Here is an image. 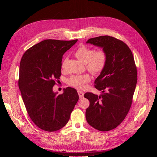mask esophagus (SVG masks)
<instances>
[{"label": "esophagus", "instance_id": "esophagus-1", "mask_svg": "<svg viewBox=\"0 0 157 157\" xmlns=\"http://www.w3.org/2000/svg\"><path fill=\"white\" fill-rule=\"evenodd\" d=\"M78 96L80 98H82L83 96H84V92L80 91V90H78Z\"/></svg>", "mask_w": 157, "mask_h": 157}]
</instances>
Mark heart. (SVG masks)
Listing matches in <instances>:
<instances>
[{"instance_id":"obj_1","label":"heart","mask_w":157,"mask_h":157,"mask_svg":"<svg viewBox=\"0 0 157 157\" xmlns=\"http://www.w3.org/2000/svg\"><path fill=\"white\" fill-rule=\"evenodd\" d=\"M75 56L86 65L88 71L94 75H99L105 69L107 61L108 55L105 50L99 49L95 51L88 46H81L75 50ZM66 59H65L61 67H65ZM91 80L90 75L83 74L79 75H72L68 79L67 83L69 86L77 89H83L86 86Z\"/></svg>"}]
</instances>
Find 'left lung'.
Wrapping results in <instances>:
<instances>
[{"label":"left lung","instance_id":"obj_1","mask_svg":"<svg viewBox=\"0 0 157 157\" xmlns=\"http://www.w3.org/2000/svg\"><path fill=\"white\" fill-rule=\"evenodd\" d=\"M86 43L103 48L108 55L106 67L95 80L98 95L86 92L90 101L86 111L88 124L99 131L117 128L124 121L132 105L136 89L137 67L132 52L124 42L110 36L90 39Z\"/></svg>","mask_w":157,"mask_h":157}]
</instances>
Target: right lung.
<instances>
[{
    "mask_svg": "<svg viewBox=\"0 0 157 157\" xmlns=\"http://www.w3.org/2000/svg\"><path fill=\"white\" fill-rule=\"evenodd\" d=\"M77 40H42L21 58L19 88L31 121L43 130L55 132L65 126L78 100L75 88L67 87L58 96L53 92L61 75L63 55Z\"/></svg>",
    "mask_w": 157,
    "mask_h": 157,
    "instance_id": "obj_1",
    "label": "right lung"
}]
</instances>
